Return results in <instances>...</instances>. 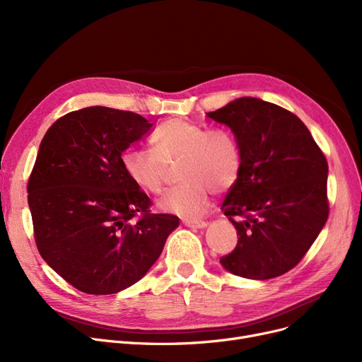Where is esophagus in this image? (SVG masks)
<instances>
[{
	"label": "esophagus",
	"instance_id": "esophagus-1",
	"mask_svg": "<svg viewBox=\"0 0 362 362\" xmlns=\"http://www.w3.org/2000/svg\"><path fill=\"white\" fill-rule=\"evenodd\" d=\"M206 221L204 220H186L185 221V226L187 227H192V229H204V227H206Z\"/></svg>",
	"mask_w": 362,
	"mask_h": 362
}]
</instances>
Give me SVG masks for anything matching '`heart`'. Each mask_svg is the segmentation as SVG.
<instances>
[{"label": "heart", "mask_w": 362, "mask_h": 362, "mask_svg": "<svg viewBox=\"0 0 362 362\" xmlns=\"http://www.w3.org/2000/svg\"><path fill=\"white\" fill-rule=\"evenodd\" d=\"M151 144L154 152L126 149L122 165L133 185L152 195L163 191L171 168L179 165L177 179L182 183L158 201L164 213L195 218L206 210L213 191H229L239 179L240 149L229 130L170 119L154 130Z\"/></svg>", "instance_id": "heart-1"}]
</instances>
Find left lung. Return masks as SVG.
Masks as SVG:
<instances>
[{
	"mask_svg": "<svg viewBox=\"0 0 362 362\" xmlns=\"http://www.w3.org/2000/svg\"><path fill=\"white\" fill-rule=\"evenodd\" d=\"M206 116L230 127L242 157L221 205L239 238L221 265L254 280L288 273L329 217L325 154L298 116L267 101L243 97Z\"/></svg>",
	"mask_w": 362,
	"mask_h": 362,
	"instance_id": "obj_1",
	"label": "left lung"
}]
</instances>
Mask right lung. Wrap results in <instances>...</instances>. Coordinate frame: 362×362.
Instances as JSON below:
<instances>
[{
  "mask_svg": "<svg viewBox=\"0 0 362 362\" xmlns=\"http://www.w3.org/2000/svg\"><path fill=\"white\" fill-rule=\"evenodd\" d=\"M151 126L136 112L88 107L60 117L40 145L28 182L36 248L81 292L135 284L179 226L173 214L149 211L122 165V152Z\"/></svg>",
  "mask_w": 362,
  "mask_h": 362,
  "instance_id": "add662e5",
  "label": "right lung"
}]
</instances>
